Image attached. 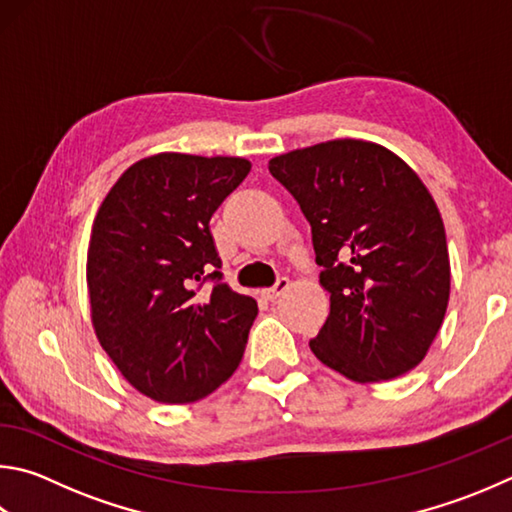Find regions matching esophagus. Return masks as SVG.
<instances>
[{
	"instance_id": "1",
	"label": "esophagus",
	"mask_w": 512,
	"mask_h": 512,
	"mask_svg": "<svg viewBox=\"0 0 512 512\" xmlns=\"http://www.w3.org/2000/svg\"><path fill=\"white\" fill-rule=\"evenodd\" d=\"M288 286H291V282H288V277H277V282L271 288H264L262 295L268 297V300H275V297H280Z\"/></svg>"
}]
</instances>
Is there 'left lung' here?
I'll use <instances>...</instances> for the list:
<instances>
[{"instance_id": "obj_1", "label": "left lung", "mask_w": 512, "mask_h": 512, "mask_svg": "<svg viewBox=\"0 0 512 512\" xmlns=\"http://www.w3.org/2000/svg\"><path fill=\"white\" fill-rule=\"evenodd\" d=\"M311 224L331 311L309 347L356 383L403 376L425 358L450 300L441 212L387 147L338 138L268 161Z\"/></svg>"}]
</instances>
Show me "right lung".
I'll return each instance as SVG.
<instances>
[{"instance_id":"add662e5","label":"right lung","mask_w":512,"mask_h":512,"mask_svg":"<svg viewBox=\"0 0 512 512\" xmlns=\"http://www.w3.org/2000/svg\"><path fill=\"white\" fill-rule=\"evenodd\" d=\"M248 172L239 156L163 152L127 167L100 203L87 253L91 322L152 401H199L244 356L257 302L221 280L210 217Z\"/></svg>"}]
</instances>
